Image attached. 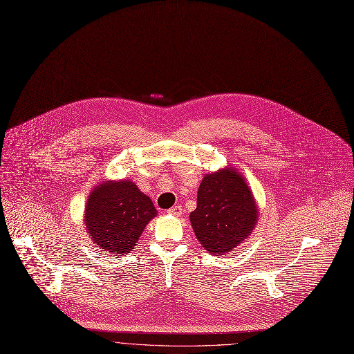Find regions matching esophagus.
<instances>
[{
	"label": "esophagus",
	"instance_id": "esophagus-1",
	"mask_svg": "<svg viewBox=\"0 0 354 354\" xmlns=\"http://www.w3.org/2000/svg\"><path fill=\"white\" fill-rule=\"evenodd\" d=\"M182 209H183L182 205H174L172 208L168 209V214L172 215V216H179L182 214Z\"/></svg>",
	"mask_w": 354,
	"mask_h": 354
}]
</instances>
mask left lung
I'll list each match as a JSON object with an SVG mask.
<instances>
[{
  "mask_svg": "<svg viewBox=\"0 0 354 354\" xmlns=\"http://www.w3.org/2000/svg\"><path fill=\"white\" fill-rule=\"evenodd\" d=\"M190 223L200 245L223 256L243 243L259 221V207L245 176L233 167L204 175Z\"/></svg>",
  "mask_w": 354,
  "mask_h": 354,
  "instance_id": "1",
  "label": "left lung"
}]
</instances>
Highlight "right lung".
Returning <instances> with one entry per match:
<instances>
[{"mask_svg":"<svg viewBox=\"0 0 354 354\" xmlns=\"http://www.w3.org/2000/svg\"><path fill=\"white\" fill-rule=\"evenodd\" d=\"M157 209L129 179L102 180L88 194L84 229L97 249L115 256L128 254L136 246Z\"/></svg>","mask_w":354,"mask_h":354,"instance_id":"add662e5","label":"right lung"}]
</instances>
